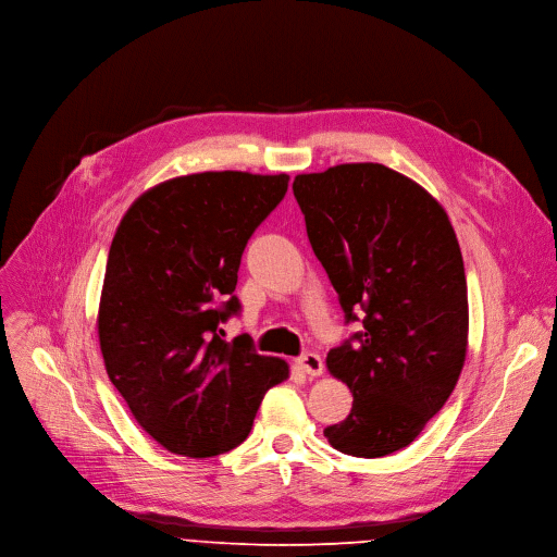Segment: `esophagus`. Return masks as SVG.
<instances>
[{
  "mask_svg": "<svg viewBox=\"0 0 557 557\" xmlns=\"http://www.w3.org/2000/svg\"><path fill=\"white\" fill-rule=\"evenodd\" d=\"M295 364L301 371H305L307 375H311V377H318V375L324 373V362H322V358L318 356V352H305V356H299L295 360Z\"/></svg>",
  "mask_w": 557,
  "mask_h": 557,
  "instance_id": "esophagus-1",
  "label": "esophagus"
}]
</instances>
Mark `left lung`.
<instances>
[{"instance_id": "8db88e82", "label": "left lung", "mask_w": 557, "mask_h": 557, "mask_svg": "<svg viewBox=\"0 0 557 557\" xmlns=\"http://www.w3.org/2000/svg\"><path fill=\"white\" fill-rule=\"evenodd\" d=\"M293 195L346 322L364 315L362 331L326 356L352 409L324 437L352 458H384L422 433L462 373L469 297L458 237L426 188L384 164L301 173Z\"/></svg>"}]
</instances>
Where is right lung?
<instances>
[{"mask_svg":"<svg viewBox=\"0 0 557 557\" xmlns=\"http://www.w3.org/2000/svg\"><path fill=\"white\" fill-rule=\"evenodd\" d=\"M286 188V173L182 175L141 193L115 231L99 348L137 424L175 455L213 458L242 444L264 393L288 377L286 360L218 333L239 311L246 242Z\"/></svg>","mask_w":557,"mask_h":557,"instance_id":"1","label":"right lung"}]
</instances>
